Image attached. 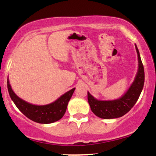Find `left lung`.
<instances>
[{
  "label": "left lung",
  "mask_w": 156,
  "mask_h": 156,
  "mask_svg": "<svg viewBox=\"0 0 156 156\" xmlns=\"http://www.w3.org/2000/svg\"><path fill=\"white\" fill-rule=\"evenodd\" d=\"M138 55V70L129 89L121 98L113 101H99L88 92V102L92 112L102 119H115L127 114L136 104L142 91L144 83V71L140 54L135 45Z\"/></svg>",
  "instance_id": "8db88e82"
}]
</instances>
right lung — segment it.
<instances>
[{"label":"right lung","mask_w":156,"mask_h":156,"mask_svg":"<svg viewBox=\"0 0 156 156\" xmlns=\"http://www.w3.org/2000/svg\"><path fill=\"white\" fill-rule=\"evenodd\" d=\"M7 87L11 99L17 108L28 119L41 124H49L62 119L67 110L68 103L76 89V88H73L68 91L50 104L37 105L31 104L20 98L12 90L9 78L7 79Z\"/></svg>","instance_id":"right-lung-1"}]
</instances>
